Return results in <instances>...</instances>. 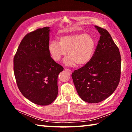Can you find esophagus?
Returning a JSON list of instances; mask_svg holds the SVG:
<instances>
[{"instance_id":"34e87169","label":"esophagus","mask_w":132,"mask_h":132,"mask_svg":"<svg viewBox=\"0 0 132 132\" xmlns=\"http://www.w3.org/2000/svg\"><path fill=\"white\" fill-rule=\"evenodd\" d=\"M64 70L66 71H68V72L70 73V75L71 74V73H72V70H70V69H66V68H65V69H64Z\"/></svg>"}]
</instances>
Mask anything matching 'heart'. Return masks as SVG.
I'll return each instance as SVG.
<instances>
[{"instance_id": "1", "label": "heart", "mask_w": 132, "mask_h": 132, "mask_svg": "<svg viewBox=\"0 0 132 132\" xmlns=\"http://www.w3.org/2000/svg\"><path fill=\"white\" fill-rule=\"evenodd\" d=\"M96 48V42L91 35L78 33L60 37L59 41L53 40L48 45V52L55 61L64 56V63L68 66H75L77 63L86 64L92 59Z\"/></svg>"}]
</instances>
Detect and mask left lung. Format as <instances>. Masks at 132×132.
<instances>
[{
  "instance_id": "8db88e82",
  "label": "left lung",
  "mask_w": 132,
  "mask_h": 132,
  "mask_svg": "<svg viewBox=\"0 0 132 132\" xmlns=\"http://www.w3.org/2000/svg\"><path fill=\"white\" fill-rule=\"evenodd\" d=\"M101 35L90 61L72 73L80 97L88 103H98L114 92L120 77L119 50L105 29L95 26Z\"/></svg>"
}]
</instances>
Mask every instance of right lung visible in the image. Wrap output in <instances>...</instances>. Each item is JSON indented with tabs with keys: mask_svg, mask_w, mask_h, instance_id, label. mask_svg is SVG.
Segmentation results:
<instances>
[{
	"mask_svg": "<svg viewBox=\"0 0 132 132\" xmlns=\"http://www.w3.org/2000/svg\"><path fill=\"white\" fill-rule=\"evenodd\" d=\"M49 27L37 29L22 39L14 57L17 84L24 97L39 105H48L58 94L57 77L63 68L48 52Z\"/></svg>",
	"mask_w": 132,
	"mask_h": 132,
	"instance_id": "right-lung-1",
	"label": "right lung"
}]
</instances>
